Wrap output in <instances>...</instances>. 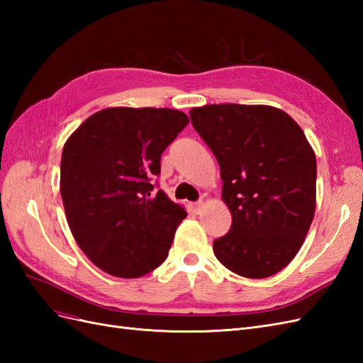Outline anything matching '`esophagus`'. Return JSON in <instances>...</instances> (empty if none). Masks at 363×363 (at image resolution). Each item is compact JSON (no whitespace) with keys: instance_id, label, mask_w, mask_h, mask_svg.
<instances>
[{"instance_id":"obj_1","label":"esophagus","mask_w":363,"mask_h":363,"mask_svg":"<svg viewBox=\"0 0 363 363\" xmlns=\"http://www.w3.org/2000/svg\"><path fill=\"white\" fill-rule=\"evenodd\" d=\"M203 206H204L203 200H200V201H196V203H194V204H192V208H194V212H195V213H200V212H201V208H203Z\"/></svg>"}]
</instances>
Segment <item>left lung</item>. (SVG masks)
<instances>
[{
  "label": "left lung",
  "instance_id": "left-lung-1",
  "mask_svg": "<svg viewBox=\"0 0 363 363\" xmlns=\"http://www.w3.org/2000/svg\"><path fill=\"white\" fill-rule=\"evenodd\" d=\"M215 155L232 227L213 252L238 276L265 279L295 257L316 204V159L303 130L271 106L208 104L189 112Z\"/></svg>",
  "mask_w": 363,
  "mask_h": 363
}]
</instances>
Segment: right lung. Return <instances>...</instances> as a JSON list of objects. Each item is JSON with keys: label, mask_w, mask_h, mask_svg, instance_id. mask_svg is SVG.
<instances>
[{"label": "right lung", "mask_w": 363, "mask_h": 363, "mask_svg": "<svg viewBox=\"0 0 363 363\" xmlns=\"http://www.w3.org/2000/svg\"><path fill=\"white\" fill-rule=\"evenodd\" d=\"M189 118L174 108L111 107L67 140L60 195L75 242L95 267L136 279L168 257L186 211L152 194L160 157Z\"/></svg>", "instance_id": "obj_1"}]
</instances>
